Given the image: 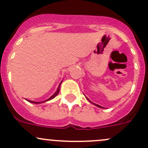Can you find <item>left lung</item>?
<instances>
[{"label": "left lung", "mask_w": 148, "mask_h": 148, "mask_svg": "<svg viewBox=\"0 0 148 148\" xmlns=\"http://www.w3.org/2000/svg\"><path fill=\"white\" fill-rule=\"evenodd\" d=\"M86 99H88V100H89V102H90L91 103H92V102H91V101H90V100H89V99H88V98H86ZM92 104H94V103H92ZM95 104V106H97V107H100V108H102V107H101V106L98 105V104Z\"/></svg>", "instance_id": "left-lung-1"}]
</instances>
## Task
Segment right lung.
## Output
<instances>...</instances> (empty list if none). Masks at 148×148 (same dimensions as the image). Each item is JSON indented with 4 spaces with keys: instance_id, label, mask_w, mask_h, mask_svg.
I'll return each mask as SVG.
<instances>
[{
    "instance_id": "obj_1",
    "label": "right lung",
    "mask_w": 148,
    "mask_h": 148,
    "mask_svg": "<svg viewBox=\"0 0 148 148\" xmlns=\"http://www.w3.org/2000/svg\"><path fill=\"white\" fill-rule=\"evenodd\" d=\"M60 85H61V83H60V84H59V87H58V89H57V90H56V92H55L54 94H53V95H52L51 97L50 98H49V99H46V101H44V102H34V101H31V100H28V102H32V103H35V104H40V103H42V102H46V101H49V100H50V99H53V98H54L56 96V95H58V94H59V89H60Z\"/></svg>"
}]
</instances>
